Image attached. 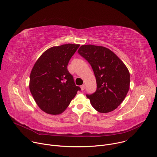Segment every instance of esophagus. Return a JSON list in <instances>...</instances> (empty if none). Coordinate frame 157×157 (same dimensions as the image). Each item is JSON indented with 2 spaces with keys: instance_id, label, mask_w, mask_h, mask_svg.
Here are the masks:
<instances>
[{
  "instance_id": "obj_1",
  "label": "esophagus",
  "mask_w": 157,
  "mask_h": 157,
  "mask_svg": "<svg viewBox=\"0 0 157 157\" xmlns=\"http://www.w3.org/2000/svg\"><path fill=\"white\" fill-rule=\"evenodd\" d=\"M80 88H81V90H84V89H85V85H81V86H80Z\"/></svg>"
}]
</instances>
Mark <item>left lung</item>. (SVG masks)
I'll return each mask as SVG.
<instances>
[{"label":"left lung","instance_id":"obj_1","mask_svg":"<svg viewBox=\"0 0 157 157\" xmlns=\"http://www.w3.org/2000/svg\"><path fill=\"white\" fill-rule=\"evenodd\" d=\"M78 53L90 64L96 78V91L86 95L92 107L100 113L114 110L129 90L128 68L112 51L102 46L82 45Z\"/></svg>","mask_w":157,"mask_h":157}]
</instances>
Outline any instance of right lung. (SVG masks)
<instances>
[{"label": "right lung", "instance_id": "add662e5", "mask_svg": "<svg viewBox=\"0 0 157 157\" xmlns=\"http://www.w3.org/2000/svg\"><path fill=\"white\" fill-rule=\"evenodd\" d=\"M79 46L68 44L51 47L35 63L30 75L29 89L44 112L61 113L81 90L67 70L69 60Z\"/></svg>", "mask_w": 157, "mask_h": 157}]
</instances>
